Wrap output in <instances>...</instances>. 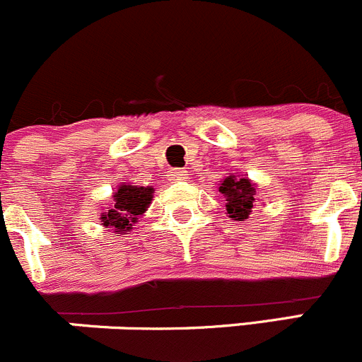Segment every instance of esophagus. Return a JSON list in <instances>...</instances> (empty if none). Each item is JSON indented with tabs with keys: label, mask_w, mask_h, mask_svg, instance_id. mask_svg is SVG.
<instances>
[{
	"label": "esophagus",
	"mask_w": 362,
	"mask_h": 362,
	"mask_svg": "<svg viewBox=\"0 0 362 362\" xmlns=\"http://www.w3.org/2000/svg\"><path fill=\"white\" fill-rule=\"evenodd\" d=\"M169 176L173 181H182V180H186L188 173H186L185 169H170Z\"/></svg>",
	"instance_id": "1"
}]
</instances>
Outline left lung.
<instances>
[{
  "label": "left lung",
  "instance_id": "left-lung-1",
  "mask_svg": "<svg viewBox=\"0 0 362 362\" xmlns=\"http://www.w3.org/2000/svg\"><path fill=\"white\" fill-rule=\"evenodd\" d=\"M220 192L227 197V213L234 220L243 221L252 213L253 202H255V186L248 180L235 176H228L220 186Z\"/></svg>",
  "mask_w": 362,
  "mask_h": 362
}]
</instances>
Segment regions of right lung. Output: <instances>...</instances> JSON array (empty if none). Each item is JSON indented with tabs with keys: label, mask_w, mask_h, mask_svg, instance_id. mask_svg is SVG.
Returning a JSON list of instances; mask_svg holds the SVG:
<instances>
[{
	"label": "right lung",
	"mask_w": 362,
	"mask_h": 362,
	"mask_svg": "<svg viewBox=\"0 0 362 362\" xmlns=\"http://www.w3.org/2000/svg\"><path fill=\"white\" fill-rule=\"evenodd\" d=\"M153 199L151 186H119L114 193L112 207L102 213V221L107 228H112L114 232H128L132 223L139 220V214L144 213Z\"/></svg>",
	"instance_id": "obj_1"
}]
</instances>
